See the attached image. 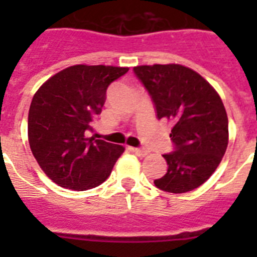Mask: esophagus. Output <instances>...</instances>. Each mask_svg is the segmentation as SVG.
<instances>
[{
  "mask_svg": "<svg viewBox=\"0 0 257 257\" xmlns=\"http://www.w3.org/2000/svg\"><path fill=\"white\" fill-rule=\"evenodd\" d=\"M132 151L136 153L137 156H140V157H144V156H147V155H148V151H147V149H144V148H133Z\"/></svg>",
  "mask_w": 257,
  "mask_h": 257,
  "instance_id": "34e87169",
  "label": "esophagus"
}]
</instances>
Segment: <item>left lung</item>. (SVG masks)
<instances>
[{
  "label": "left lung",
  "instance_id": "left-lung-1",
  "mask_svg": "<svg viewBox=\"0 0 257 257\" xmlns=\"http://www.w3.org/2000/svg\"><path fill=\"white\" fill-rule=\"evenodd\" d=\"M148 90L159 120L173 124L175 151L163 155L168 171L155 180L159 189L171 193L193 191L219 167L228 145V117L211 84L187 66L141 65L133 68Z\"/></svg>",
  "mask_w": 257,
  "mask_h": 257
}]
</instances>
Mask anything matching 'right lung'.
<instances>
[{
    "label": "right lung",
    "mask_w": 257,
    "mask_h": 257,
    "mask_svg": "<svg viewBox=\"0 0 257 257\" xmlns=\"http://www.w3.org/2000/svg\"><path fill=\"white\" fill-rule=\"evenodd\" d=\"M128 68L74 65L58 72L33 96L28 116L29 145L38 165L60 187L86 191L108 179L121 145L86 137L100 114L106 89Z\"/></svg>",
    "instance_id": "right-lung-1"
}]
</instances>
